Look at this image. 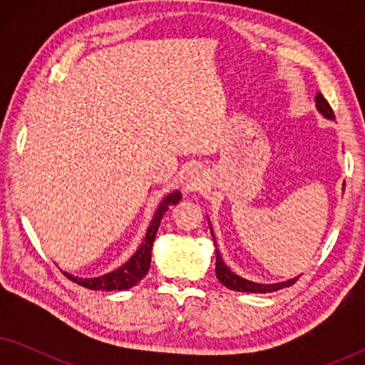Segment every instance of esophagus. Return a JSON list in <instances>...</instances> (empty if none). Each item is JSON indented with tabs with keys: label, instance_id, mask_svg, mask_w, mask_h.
Here are the masks:
<instances>
[{
	"label": "esophagus",
	"instance_id": "esophagus-1",
	"mask_svg": "<svg viewBox=\"0 0 365 365\" xmlns=\"http://www.w3.org/2000/svg\"><path fill=\"white\" fill-rule=\"evenodd\" d=\"M184 191L186 192H196V191H202L204 187L207 186V179L204 176L201 168H192L191 171H187L186 176H184L182 181Z\"/></svg>",
	"mask_w": 365,
	"mask_h": 365
}]
</instances>
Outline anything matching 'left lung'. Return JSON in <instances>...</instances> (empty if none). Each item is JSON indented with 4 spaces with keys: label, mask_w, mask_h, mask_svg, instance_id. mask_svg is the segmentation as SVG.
I'll use <instances>...</instances> for the list:
<instances>
[{
    "label": "left lung",
    "mask_w": 365,
    "mask_h": 365,
    "mask_svg": "<svg viewBox=\"0 0 365 365\" xmlns=\"http://www.w3.org/2000/svg\"><path fill=\"white\" fill-rule=\"evenodd\" d=\"M316 106L319 109V113H321L324 118L336 119L331 104H329L327 99L322 96V93H317ZM211 234H212V231H211ZM212 239H214V234H212ZM216 276L227 289H232V291H237V292H257V294H266V292H272V291H279V289L289 287V286H292V284L296 282L299 277H301V276H297L294 279H289V281H286V282H277V284H257V282L247 281V279H242V277H239L237 274H234L231 269L224 264L221 254H219V251H217V247H216Z\"/></svg>",
    "instance_id": "obj_1"
}]
</instances>
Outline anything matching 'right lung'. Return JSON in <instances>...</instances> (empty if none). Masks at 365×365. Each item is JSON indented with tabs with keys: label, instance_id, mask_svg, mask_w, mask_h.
Instances as JSON below:
<instances>
[{
	"label": "right lung",
	"instance_id": "add662e5",
	"mask_svg": "<svg viewBox=\"0 0 365 365\" xmlns=\"http://www.w3.org/2000/svg\"><path fill=\"white\" fill-rule=\"evenodd\" d=\"M181 201V192L174 191L163 199V202L159 204L156 214H154L151 224H149L146 237L134 256L129 259L126 264H123L121 267L116 269V271L104 274L101 277H91V279H83V277H74L71 274H66V276L71 279L73 282L79 284V286L93 289V291H126V289H131L133 286L141 281V279L146 276L149 271V266H151V249L154 237H156V232L159 229V224H161V219L164 212L168 211L169 207L174 206Z\"/></svg>",
	"mask_w": 365,
	"mask_h": 365
}]
</instances>
